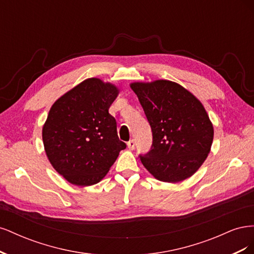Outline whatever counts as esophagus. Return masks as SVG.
<instances>
[{
  "label": "esophagus",
  "instance_id": "1",
  "mask_svg": "<svg viewBox=\"0 0 254 254\" xmlns=\"http://www.w3.org/2000/svg\"><path fill=\"white\" fill-rule=\"evenodd\" d=\"M127 146H128L129 149L133 150V149L135 148V141H134V140H130V141L127 143Z\"/></svg>",
  "mask_w": 254,
  "mask_h": 254
}]
</instances>
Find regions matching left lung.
Wrapping results in <instances>:
<instances>
[{
	"mask_svg": "<svg viewBox=\"0 0 254 254\" xmlns=\"http://www.w3.org/2000/svg\"><path fill=\"white\" fill-rule=\"evenodd\" d=\"M152 131L141 162L156 179L176 183L193 176L210 153L214 128L201 102L179 83L132 82Z\"/></svg>",
	"mask_w": 254,
	"mask_h": 254,
	"instance_id": "1",
	"label": "left lung"
}]
</instances>
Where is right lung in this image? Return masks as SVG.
Instances as JSON below:
<instances>
[{
    "label": "right lung",
    "mask_w": 254,
    "mask_h": 254,
    "mask_svg": "<svg viewBox=\"0 0 254 254\" xmlns=\"http://www.w3.org/2000/svg\"><path fill=\"white\" fill-rule=\"evenodd\" d=\"M119 93L113 83L92 77L51 107L42 128L44 150L55 171L74 186L98 183L126 148L109 113Z\"/></svg>",
    "instance_id": "add662e5"
}]
</instances>
